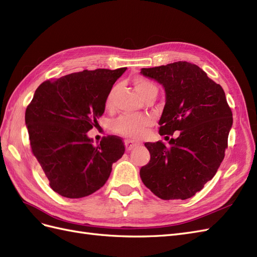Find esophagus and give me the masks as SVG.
<instances>
[{"label":"esophagus","mask_w":257,"mask_h":257,"mask_svg":"<svg viewBox=\"0 0 257 257\" xmlns=\"http://www.w3.org/2000/svg\"><path fill=\"white\" fill-rule=\"evenodd\" d=\"M124 146H126L127 151H130V150H133L135 147H137L138 143L133 141V140H126V141H124Z\"/></svg>","instance_id":"1"}]
</instances>
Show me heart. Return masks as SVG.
<instances>
[{
	"label": "heart",
	"instance_id": "heart-1",
	"mask_svg": "<svg viewBox=\"0 0 257 257\" xmlns=\"http://www.w3.org/2000/svg\"><path fill=\"white\" fill-rule=\"evenodd\" d=\"M134 85L139 95L144 101L154 98L159 94V85L151 79L144 77H135ZM117 91V85H114L109 89L106 96H105L104 106L106 109H110L113 107L114 96ZM151 124L152 119L149 116H131V115H121L115 119L111 123V130L115 134L120 135L122 137L131 138V139H138L140 138L144 131H146Z\"/></svg>",
	"mask_w": 257,
	"mask_h": 257
}]
</instances>
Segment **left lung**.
Wrapping results in <instances>:
<instances>
[{
    "label": "left lung",
    "mask_w": 257,
    "mask_h": 257,
    "mask_svg": "<svg viewBox=\"0 0 257 257\" xmlns=\"http://www.w3.org/2000/svg\"><path fill=\"white\" fill-rule=\"evenodd\" d=\"M166 92L160 135L168 144L147 142L151 159L140 169L146 187L162 200H187L213 178L225 157L232 111L221 85L199 66L176 62L142 68Z\"/></svg>",
    "instance_id": "obj_1"
}]
</instances>
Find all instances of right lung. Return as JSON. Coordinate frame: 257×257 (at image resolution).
I'll return each mask as SVG.
<instances>
[{
	"label": "right lung",
	"mask_w": 257,
	"mask_h": 257,
	"mask_svg": "<svg viewBox=\"0 0 257 257\" xmlns=\"http://www.w3.org/2000/svg\"><path fill=\"white\" fill-rule=\"evenodd\" d=\"M124 70L98 68L47 80L26 108L31 153L62 196L80 199L97 191L124 153L119 137H105L95 147L87 136L98 124L105 96Z\"/></svg>",
	"instance_id": "1"
}]
</instances>
